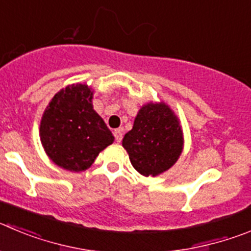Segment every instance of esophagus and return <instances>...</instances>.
Returning a JSON list of instances; mask_svg holds the SVG:
<instances>
[{
    "label": "esophagus",
    "mask_w": 251,
    "mask_h": 251,
    "mask_svg": "<svg viewBox=\"0 0 251 251\" xmlns=\"http://www.w3.org/2000/svg\"><path fill=\"white\" fill-rule=\"evenodd\" d=\"M114 136H115V140H116V142H121V140H123V131L121 130H115L114 131Z\"/></svg>",
    "instance_id": "obj_1"
}]
</instances>
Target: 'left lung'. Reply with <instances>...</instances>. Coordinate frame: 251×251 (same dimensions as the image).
Returning a JSON list of instances; mask_svg holds the SVG:
<instances>
[{"label": "left lung", "instance_id": "obj_1", "mask_svg": "<svg viewBox=\"0 0 251 251\" xmlns=\"http://www.w3.org/2000/svg\"><path fill=\"white\" fill-rule=\"evenodd\" d=\"M131 165L142 176H158L170 170L183 150L178 118L165 102H149L137 112L123 140Z\"/></svg>", "mask_w": 251, "mask_h": 251}]
</instances>
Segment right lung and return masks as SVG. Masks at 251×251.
<instances>
[{
	"mask_svg": "<svg viewBox=\"0 0 251 251\" xmlns=\"http://www.w3.org/2000/svg\"><path fill=\"white\" fill-rule=\"evenodd\" d=\"M91 100V88L73 84L55 94L42 116L39 136L44 151L55 165L70 172L88 170L114 142Z\"/></svg>",
	"mask_w": 251,
	"mask_h": 251,
	"instance_id": "add662e5",
	"label": "right lung"
}]
</instances>
